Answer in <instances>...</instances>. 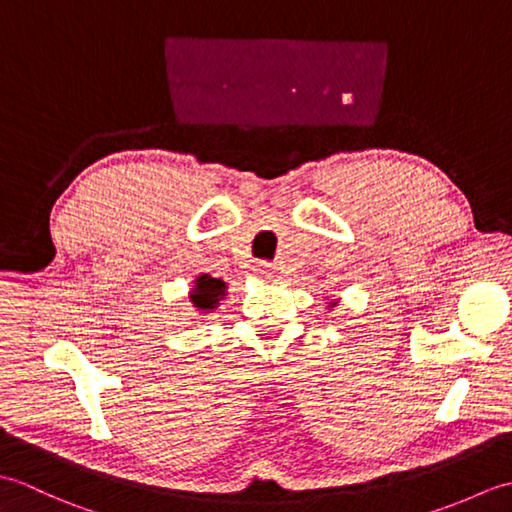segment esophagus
Segmentation results:
<instances>
[{"label": "esophagus", "instance_id": "obj_1", "mask_svg": "<svg viewBox=\"0 0 512 512\" xmlns=\"http://www.w3.org/2000/svg\"><path fill=\"white\" fill-rule=\"evenodd\" d=\"M257 273H259V277H273L275 275V266H270V264H257Z\"/></svg>", "mask_w": 512, "mask_h": 512}]
</instances>
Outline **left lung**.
<instances>
[{"label": "left lung", "instance_id": "obj_1", "mask_svg": "<svg viewBox=\"0 0 512 512\" xmlns=\"http://www.w3.org/2000/svg\"><path fill=\"white\" fill-rule=\"evenodd\" d=\"M336 303H339V299H330V301H328V310H330V308H334Z\"/></svg>", "mask_w": 512, "mask_h": 512}]
</instances>
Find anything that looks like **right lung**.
I'll use <instances>...</instances> for the list:
<instances>
[{
    "instance_id": "right-lung-1",
    "label": "right lung",
    "mask_w": 512,
    "mask_h": 512,
    "mask_svg": "<svg viewBox=\"0 0 512 512\" xmlns=\"http://www.w3.org/2000/svg\"><path fill=\"white\" fill-rule=\"evenodd\" d=\"M228 295L226 281L220 277H213L209 273H202L193 279V286L189 290V301L193 306V312L209 317L211 312L220 308V303Z\"/></svg>"
}]
</instances>
